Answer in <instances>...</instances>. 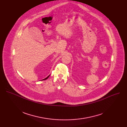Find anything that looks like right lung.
Here are the masks:
<instances>
[{"instance_id": "obj_1", "label": "right lung", "mask_w": 127, "mask_h": 127, "mask_svg": "<svg viewBox=\"0 0 127 127\" xmlns=\"http://www.w3.org/2000/svg\"><path fill=\"white\" fill-rule=\"evenodd\" d=\"M49 76H50V75H49V76H48V77H46V78H45V79H43V80H46V79H48V77H49Z\"/></svg>"}]
</instances>
